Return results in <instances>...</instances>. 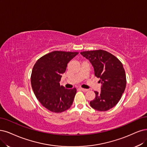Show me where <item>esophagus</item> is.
I'll return each instance as SVG.
<instances>
[{"label":"esophagus","mask_w":147,"mask_h":147,"mask_svg":"<svg viewBox=\"0 0 147 147\" xmlns=\"http://www.w3.org/2000/svg\"><path fill=\"white\" fill-rule=\"evenodd\" d=\"M80 90H82V91H84V92H86L88 91V90L87 89H85V88H79Z\"/></svg>","instance_id":"esophagus-1"}]
</instances>
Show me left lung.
I'll return each mask as SVG.
<instances>
[{"mask_svg": "<svg viewBox=\"0 0 147 147\" xmlns=\"http://www.w3.org/2000/svg\"><path fill=\"white\" fill-rule=\"evenodd\" d=\"M80 54L91 63L95 76L100 79L102 84L100 91H94L96 97L90 102V106L97 111L109 110L120 100L126 87V74L122 62L110 53L102 50L85 51Z\"/></svg>", "mask_w": 147, "mask_h": 147, "instance_id": "obj_1", "label": "left lung"}]
</instances>
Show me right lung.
Instances as JSON below:
<instances>
[{
	"label": "right lung",
	"instance_id": "obj_1",
	"mask_svg": "<svg viewBox=\"0 0 147 147\" xmlns=\"http://www.w3.org/2000/svg\"><path fill=\"white\" fill-rule=\"evenodd\" d=\"M78 52L54 51L37 60L32 70L31 83L37 99L47 109L62 113L71 106L76 89L60 85L62 74Z\"/></svg>",
	"mask_w": 147,
	"mask_h": 147
}]
</instances>
